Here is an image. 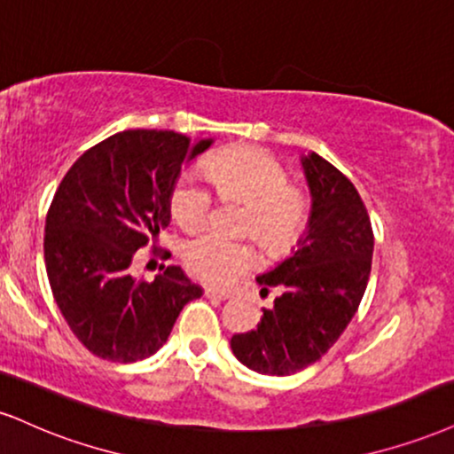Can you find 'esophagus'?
<instances>
[{"label":"esophagus","mask_w":454,"mask_h":454,"mask_svg":"<svg viewBox=\"0 0 454 454\" xmlns=\"http://www.w3.org/2000/svg\"><path fill=\"white\" fill-rule=\"evenodd\" d=\"M205 296L213 298V300H228L231 298V294L220 292V289H215V287H205Z\"/></svg>","instance_id":"obj_1"}]
</instances>
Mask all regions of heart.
<instances>
[{
	"label": "heart",
	"instance_id": "obj_1",
	"mask_svg": "<svg viewBox=\"0 0 454 454\" xmlns=\"http://www.w3.org/2000/svg\"><path fill=\"white\" fill-rule=\"evenodd\" d=\"M207 179L222 199L247 205L243 232L254 234L269 251L289 249L307 228L310 213L307 194L289 184L287 168L269 152L258 147L223 150L207 162ZM211 203L209 188L192 171L179 175L168 196L173 220L184 231L203 226ZM182 260L199 279L223 286L247 270L255 254L249 243L205 232L184 243Z\"/></svg>",
	"mask_w": 454,
	"mask_h": 454
}]
</instances>
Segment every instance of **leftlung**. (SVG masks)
<instances>
[{"instance_id": "obj_1", "label": "left lung", "mask_w": 454, "mask_h": 454, "mask_svg": "<svg viewBox=\"0 0 454 454\" xmlns=\"http://www.w3.org/2000/svg\"><path fill=\"white\" fill-rule=\"evenodd\" d=\"M310 190V217L298 249L258 277L279 287L247 334H234V357L270 376L296 374L321 359L357 313L372 269L374 234L355 185L315 152L302 156Z\"/></svg>"}]
</instances>
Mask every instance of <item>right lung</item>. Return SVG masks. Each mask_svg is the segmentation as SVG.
<instances>
[{
  "mask_svg": "<svg viewBox=\"0 0 454 454\" xmlns=\"http://www.w3.org/2000/svg\"><path fill=\"white\" fill-rule=\"evenodd\" d=\"M211 144L173 130H122L86 150L59 184L43 262L69 330L97 357H150L185 304L203 296L179 266L147 283L135 279L130 264L171 222L168 196L184 162Z\"/></svg>",
  "mask_w": 454,
  "mask_h": 454,
  "instance_id": "obj_1",
  "label": "right lung"
}]
</instances>
